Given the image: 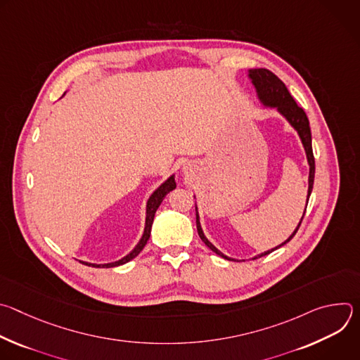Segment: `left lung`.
I'll list each match as a JSON object with an SVG mask.
<instances>
[{
	"mask_svg": "<svg viewBox=\"0 0 360 360\" xmlns=\"http://www.w3.org/2000/svg\"><path fill=\"white\" fill-rule=\"evenodd\" d=\"M248 77L250 78L255 89H256V94H258V98L259 101L262 102V104L265 107H271V108H276L278 112L286 118V121L296 129L300 141H302V145L304 148V152H306V158H307V164H309V188H307V200H309V196H311V192H312V188H314V179H315V158H314V150H312V134H311V127H309V120H307L304 111L296 104L293 96L289 94L286 85L274 74L271 72L269 70H265V68H256V70H249V74ZM307 200H306V207H307ZM304 212H306V208H304ZM304 212H303V217H304ZM303 217L300 218V222L297 225V228L293 231V233L283 242L281 243L279 246L271 249V250H266L258 256H255V258L252 259H258V258H262V256L265 255H269L271 252L276 250L278 248L283 246L285 243H288L293 236L295 233L297 232L300 224H302V219ZM196 229H198V235L199 238L202 239V242L207 245L211 250H214L217 255L222 256V258L225 259H229V261H236L233 258H228V256H225L221 250H218L208 239L207 236L203 235V231L200 228V222H199V215H198V211H196Z\"/></svg>",
	"mask_w": 360,
	"mask_h": 360,
	"instance_id": "8db88e82",
	"label": "left lung"
}]
</instances>
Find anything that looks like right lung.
Here are the masks:
<instances>
[{"label": "right lung", "instance_id": "obj_1", "mask_svg": "<svg viewBox=\"0 0 360 360\" xmlns=\"http://www.w3.org/2000/svg\"><path fill=\"white\" fill-rule=\"evenodd\" d=\"M176 188V184H175V176H169L155 192H153L148 202H146V219H145V229H143V235L141 238V240L138 242V245L134 248L132 252H129L127 256H124L122 259L117 261V262H111V264H101V265H96V264H88V262H82L84 265H88V266H92V268H114V266H120V265H124L127 262H129L131 259H134L135 256L143 249V246L146 245L149 236H150V228H152V222H153V217H155V212L157 210L160 208L161 202L164 200V198L172 191Z\"/></svg>", "mask_w": 360, "mask_h": 360}]
</instances>
